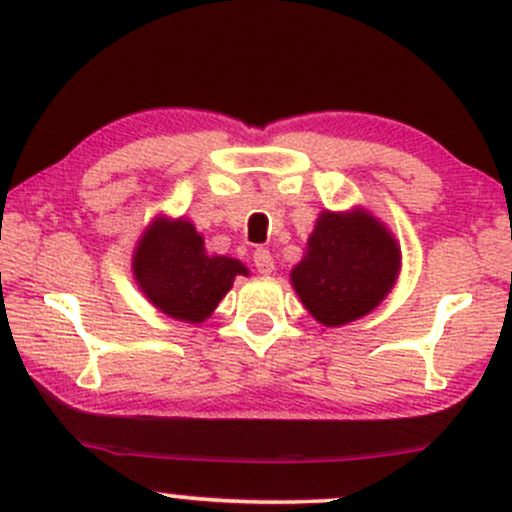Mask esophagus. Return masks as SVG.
Wrapping results in <instances>:
<instances>
[{"mask_svg": "<svg viewBox=\"0 0 512 512\" xmlns=\"http://www.w3.org/2000/svg\"><path fill=\"white\" fill-rule=\"evenodd\" d=\"M252 262H255L257 272L260 274H272L274 272V257L267 248H257L252 252Z\"/></svg>", "mask_w": 512, "mask_h": 512, "instance_id": "1", "label": "esophagus"}]
</instances>
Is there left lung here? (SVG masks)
<instances>
[{
	"mask_svg": "<svg viewBox=\"0 0 512 512\" xmlns=\"http://www.w3.org/2000/svg\"><path fill=\"white\" fill-rule=\"evenodd\" d=\"M399 272L390 231L366 211L320 214L308 255L291 272L293 289L317 322L339 327L375 308Z\"/></svg>",
	"mask_w": 512,
	"mask_h": 512,
	"instance_id": "8db88e82",
	"label": "left lung"
}]
</instances>
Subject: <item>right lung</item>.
Here are the masks:
<instances>
[{
  "instance_id": "add662e5",
  "label": "right lung",
  "mask_w": 512,
  "mask_h": 512,
  "mask_svg": "<svg viewBox=\"0 0 512 512\" xmlns=\"http://www.w3.org/2000/svg\"><path fill=\"white\" fill-rule=\"evenodd\" d=\"M238 274V260L204 252V240L190 221L158 219L134 252V276L158 310L185 322H202L226 296Z\"/></svg>"
}]
</instances>
